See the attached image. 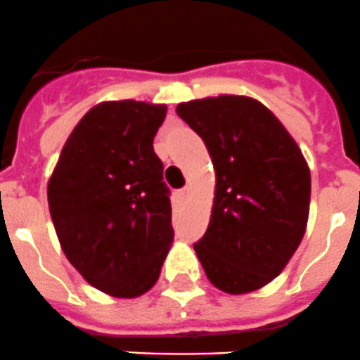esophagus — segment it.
<instances>
[{
  "mask_svg": "<svg viewBox=\"0 0 360 360\" xmlns=\"http://www.w3.org/2000/svg\"><path fill=\"white\" fill-rule=\"evenodd\" d=\"M188 197H190V186L181 188V190H179V199L181 200H186Z\"/></svg>",
  "mask_w": 360,
  "mask_h": 360,
  "instance_id": "esophagus-1",
  "label": "esophagus"
}]
</instances>
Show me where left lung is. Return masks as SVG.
I'll return each mask as SVG.
<instances>
[{
	"instance_id": "8db88e82",
	"label": "left lung",
	"mask_w": 360,
	"mask_h": 360,
	"mask_svg": "<svg viewBox=\"0 0 360 360\" xmlns=\"http://www.w3.org/2000/svg\"><path fill=\"white\" fill-rule=\"evenodd\" d=\"M202 138L215 168V199L193 244L204 273L228 294L273 281L305 235L310 170L292 136L258 100L220 95L176 108Z\"/></svg>"
}]
</instances>
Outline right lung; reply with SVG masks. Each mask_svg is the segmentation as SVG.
Returning a JSON list of instances; mask_svg holds the SVG:
<instances>
[{
    "label": "right lung",
    "mask_w": 360,
    "mask_h": 360,
    "mask_svg": "<svg viewBox=\"0 0 360 360\" xmlns=\"http://www.w3.org/2000/svg\"><path fill=\"white\" fill-rule=\"evenodd\" d=\"M165 116L163 103H98L73 129L48 181L64 255L115 297L150 290L174 240L170 190L152 145Z\"/></svg>",
    "instance_id": "add662e5"
}]
</instances>
